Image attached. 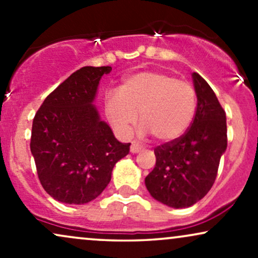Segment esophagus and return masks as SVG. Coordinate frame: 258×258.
I'll return each instance as SVG.
<instances>
[{"mask_svg":"<svg viewBox=\"0 0 258 258\" xmlns=\"http://www.w3.org/2000/svg\"><path fill=\"white\" fill-rule=\"evenodd\" d=\"M141 150H142V147L138 146V144L133 143L131 146V153H138V152H141Z\"/></svg>","mask_w":258,"mask_h":258,"instance_id":"obj_1","label":"esophagus"}]
</instances>
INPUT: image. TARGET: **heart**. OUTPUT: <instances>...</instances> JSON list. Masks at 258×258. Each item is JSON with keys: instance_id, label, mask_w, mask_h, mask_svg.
<instances>
[{"instance_id": "1", "label": "heart", "mask_w": 258, "mask_h": 258, "mask_svg": "<svg viewBox=\"0 0 258 258\" xmlns=\"http://www.w3.org/2000/svg\"><path fill=\"white\" fill-rule=\"evenodd\" d=\"M197 112V92L189 82L171 74L146 70L127 76L117 93L105 99L112 128L127 138L137 123L156 142L168 143L185 133Z\"/></svg>"}]
</instances>
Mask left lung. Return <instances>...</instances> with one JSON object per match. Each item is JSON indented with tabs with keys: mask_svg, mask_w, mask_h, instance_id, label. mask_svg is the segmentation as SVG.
<instances>
[{
	"mask_svg": "<svg viewBox=\"0 0 258 258\" xmlns=\"http://www.w3.org/2000/svg\"><path fill=\"white\" fill-rule=\"evenodd\" d=\"M193 81L198 98L193 122L176 141L154 149L155 167L146 177L154 199L176 209L194 205L209 193L227 149L226 111L198 73Z\"/></svg>",
	"mask_w": 258,
	"mask_h": 258,
	"instance_id": "1",
	"label": "left lung"
}]
</instances>
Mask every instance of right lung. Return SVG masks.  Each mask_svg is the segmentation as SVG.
<instances>
[{"label": "right lung", "instance_id": "obj_1", "mask_svg": "<svg viewBox=\"0 0 258 258\" xmlns=\"http://www.w3.org/2000/svg\"><path fill=\"white\" fill-rule=\"evenodd\" d=\"M111 67H84L51 92L32 121L30 149L38 179L53 199L90 203L109 184L130 152L92 105L99 80Z\"/></svg>", "mask_w": 258, "mask_h": 258}]
</instances>
